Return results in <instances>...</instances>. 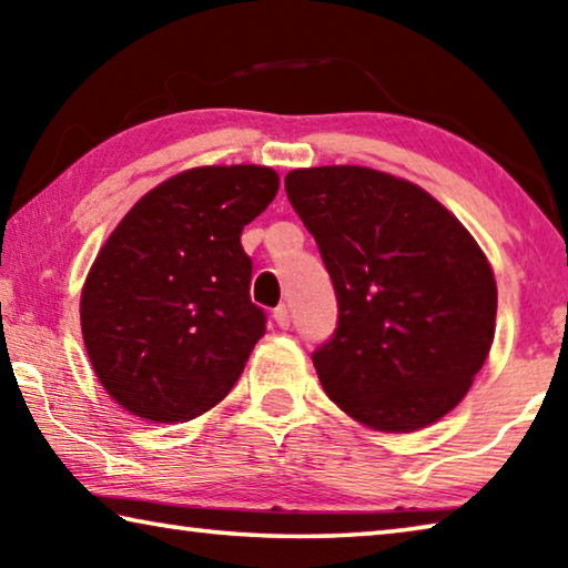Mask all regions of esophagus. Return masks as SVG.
<instances>
[{
	"instance_id": "obj_1",
	"label": "esophagus",
	"mask_w": 568,
	"mask_h": 568,
	"mask_svg": "<svg viewBox=\"0 0 568 568\" xmlns=\"http://www.w3.org/2000/svg\"><path fill=\"white\" fill-rule=\"evenodd\" d=\"M273 321L277 323V328H287V325H291V311H287L285 305L275 307V311H273Z\"/></svg>"
}]
</instances>
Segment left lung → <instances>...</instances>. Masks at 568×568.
Wrapping results in <instances>:
<instances>
[{"label":"left lung","mask_w":568,"mask_h":568,"mask_svg":"<svg viewBox=\"0 0 568 568\" xmlns=\"http://www.w3.org/2000/svg\"><path fill=\"white\" fill-rule=\"evenodd\" d=\"M285 190L338 297V328L313 353L323 390L381 434L444 418L496 331V277L476 237L430 192L373 168H297Z\"/></svg>","instance_id":"8db88e82"}]
</instances>
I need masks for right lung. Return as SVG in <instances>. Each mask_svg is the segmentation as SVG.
Returning <instances> with one entry per match:
<instances>
[{
  "label": "right lung",
  "instance_id": "obj_1",
  "mask_svg": "<svg viewBox=\"0 0 568 568\" xmlns=\"http://www.w3.org/2000/svg\"><path fill=\"white\" fill-rule=\"evenodd\" d=\"M277 187L265 165L190 168L142 195L104 240L82 285V341L102 388L132 416L185 423L235 386L265 335L240 235Z\"/></svg>",
  "mask_w": 568,
  "mask_h": 568
}]
</instances>
